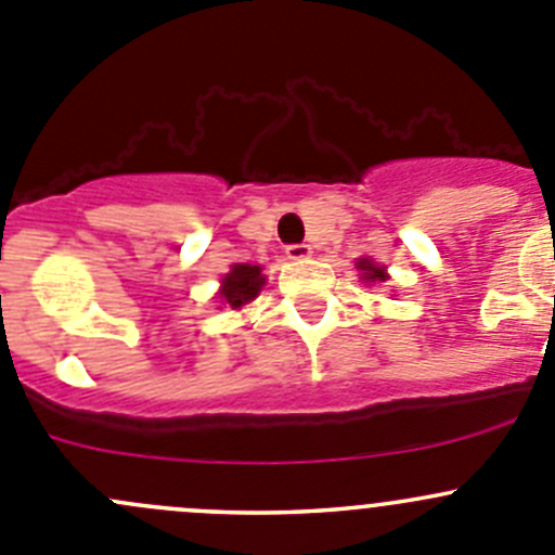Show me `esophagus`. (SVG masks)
<instances>
[{"label": "esophagus", "instance_id": "obj_1", "mask_svg": "<svg viewBox=\"0 0 555 555\" xmlns=\"http://www.w3.org/2000/svg\"><path fill=\"white\" fill-rule=\"evenodd\" d=\"M287 257H289V260H295V262L309 260V257H311V246L309 244H289L287 246Z\"/></svg>", "mask_w": 555, "mask_h": 555}]
</instances>
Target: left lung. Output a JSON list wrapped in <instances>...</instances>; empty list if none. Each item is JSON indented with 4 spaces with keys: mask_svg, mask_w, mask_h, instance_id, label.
<instances>
[{
    "mask_svg": "<svg viewBox=\"0 0 555 555\" xmlns=\"http://www.w3.org/2000/svg\"><path fill=\"white\" fill-rule=\"evenodd\" d=\"M357 271H362V279L365 282H386V268L384 266H376L373 260H367V257H360L357 260Z\"/></svg>",
    "mask_w": 555,
    "mask_h": 555,
    "instance_id": "1",
    "label": "left lung"
}]
</instances>
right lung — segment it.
<instances>
[{
  "instance_id": "add662e5",
  "label": "right lung",
  "mask_w": 555,
  "mask_h": 555,
  "mask_svg": "<svg viewBox=\"0 0 555 555\" xmlns=\"http://www.w3.org/2000/svg\"><path fill=\"white\" fill-rule=\"evenodd\" d=\"M262 284H266V276H262L260 266H249V262H236L231 271L225 273L220 287V298L225 300L231 309H242V306L251 304V300L260 295Z\"/></svg>"
}]
</instances>
